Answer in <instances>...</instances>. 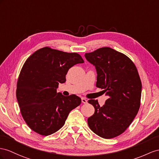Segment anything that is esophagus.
<instances>
[{"label":"esophagus","instance_id":"34e87169","mask_svg":"<svg viewBox=\"0 0 159 159\" xmlns=\"http://www.w3.org/2000/svg\"><path fill=\"white\" fill-rule=\"evenodd\" d=\"M81 101H82V103H87V100L85 98H84V97H82V98H81Z\"/></svg>","mask_w":159,"mask_h":159}]
</instances>
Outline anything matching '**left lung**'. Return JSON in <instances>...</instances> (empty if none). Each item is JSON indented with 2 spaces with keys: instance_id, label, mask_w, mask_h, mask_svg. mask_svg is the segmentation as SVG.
Instances as JSON below:
<instances>
[{
  "instance_id": "8db88e82",
  "label": "left lung",
  "mask_w": 159,
  "mask_h": 159,
  "mask_svg": "<svg viewBox=\"0 0 159 159\" xmlns=\"http://www.w3.org/2000/svg\"><path fill=\"white\" fill-rule=\"evenodd\" d=\"M84 56L95 67L96 87L108 96L102 107L97 100H89L95 113L88 118V125L101 138L116 137L129 127L139 110L142 83L136 67L128 56L108 47Z\"/></svg>"
}]
</instances>
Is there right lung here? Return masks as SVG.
I'll list each match as a JSON object with an SVG mask.
<instances>
[{
  "instance_id": "obj_1",
  "label": "right lung",
  "mask_w": 159,
  "mask_h": 159,
  "mask_svg": "<svg viewBox=\"0 0 159 159\" xmlns=\"http://www.w3.org/2000/svg\"><path fill=\"white\" fill-rule=\"evenodd\" d=\"M83 62L76 53L48 47L27 58L19 76L16 96L23 119L32 130L43 136L57 132L70 111L80 104L78 96H64L57 89L66 82L69 68Z\"/></svg>"
}]
</instances>
